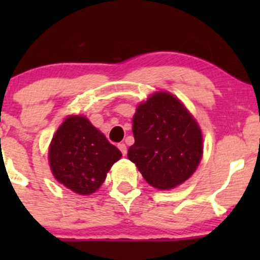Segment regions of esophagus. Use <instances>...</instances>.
<instances>
[{
    "label": "esophagus",
    "mask_w": 260,
    "mask_h": 260,
    "mask_svg": "<svg viewBox=\"0 0 260 260\" xmlns=\"http://www.w3.org/2000/svg\"><path fill=\"white\" fill-rule=\"evenodd\" d=\"M118 148L120 149V152H122L123 156H125V154H127V146H125L124 143H119V145H118Z\"/></svg>",
    "instance_id": "obj_1"
}]
</instances>
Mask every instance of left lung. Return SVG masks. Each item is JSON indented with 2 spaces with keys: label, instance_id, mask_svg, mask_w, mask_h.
Returning a JSON list of instances; mask_svg holds the SVG:
<instances>
[{
  "label": "left lung",
  "instance_id": "obj_1",
  "mask_svg": "<svg viewBox=\"0 0 260 260\" xmlns=\"http://www.w3.org/2000/svg\"><path fill=\"white\" fill-rule=\"evenodd\" d=\"M135 143L128 158L143 179L158 190H170L190 179L203 157V135L195 118L166 91L154 93L133 115Z\"/></svg>",
  "mask_w": 260,
  "mask_h": 260
}]
</instances>
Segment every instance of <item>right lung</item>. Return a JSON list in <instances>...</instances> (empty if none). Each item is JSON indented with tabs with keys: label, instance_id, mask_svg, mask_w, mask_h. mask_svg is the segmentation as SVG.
<instances>
[{
	"label": "right lung",
	"instance_id": "1",
	"mask_svg": "<svg viewBox=\"0 0 260 260\" xmlns=\"http://www.w3.org/2000/svg\"><path fill=\"white\" fill-rule=\"evenodd\" d=\"M120 157L119 149L81 115L68 117L49 147V164L54 177L79 195L95 192Z\"/></svg>",
	"mask_w": 260,
	"mask_h": 260
}]
</instances>
